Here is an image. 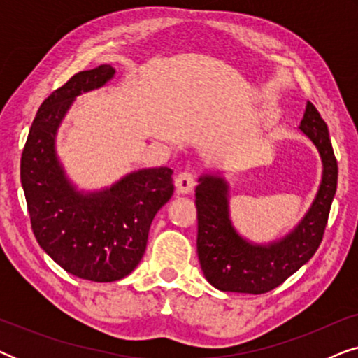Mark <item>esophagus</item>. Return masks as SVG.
Returning a JSON list of instances; mask_svg holds the SVG:
<instances>
[{
  "label": "esophagus",
  "mask_w": 358,
  "mask_h": 358,
  "mask_svg": "<svg viewBox=\"0 0 358 358\" xmlns=\"http://www.w3.org/2000/svg\"><path fill=\"white\" fill-rule=\"evenodd\" d=\"M174 184H176V192L178 194H190L195 187V179H194V174L190 173V171H182V173H179L176 176L174 179Z\"/></svg>",
  "instance_id": "obj_1"
}]
</instances>
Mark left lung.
<instances>
[{
    "mask_svg": "<svg viewBox=\"0 0 358 358\" xmlns=\"http://www.w3.org/2000/svg\"><path fill=\"white\" fill-rule=\"evenodd\" d=\"M300 130L321 156L322 178L310 210L280 239L259 244L243 238L229 217L227 180L220 174L199 178L197 254L205 278L218 290L251 295L271 292L305 266L320 248L337 189V161L326 122L310 101Z\"/></svg>",
    "mask_w": 358,
    "mask_h": 358,
    "instance_id": "1",
    "label": "left lung"
}]
</instances>
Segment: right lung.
<instances>
[{"instance_id": "add662e5", "label": "right lung", "mask_w": 358, "mask_h": 358, "mask_svg": "<svg viewBox=\"0 0 358 358\" xmlns=\"http://www.w3.org/2000/svg\"><path fill=\"white\" fill-rule=\"evenodd\" d=\"M110 65L80 71L38 107L21 158V182L38 246L71 275L115 282L138 266L151 222L174 192L173 169L127 174L110 187L83 192L57 156V131L73 101L102 87Z\"/></svg>"}]
</instances>
